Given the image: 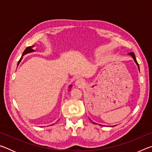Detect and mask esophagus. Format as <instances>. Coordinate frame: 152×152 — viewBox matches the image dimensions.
<instances>
[{
    "instance_id": "obj_1",
    "label": "esophagus",
    "mask_w": 152,
    "mask_h": 152,
    "mask_svg": "<svg viewBox=\"0 0 152 152\" xmlns=\"http://www.w3.org/2000/svg\"><path fill=\"white\" fill-rule=\"evenodd\" d=\"M76 86L78 87H82L84 84V81L82 79H78L75 82Z\"/></svg>"
}]
</instances>
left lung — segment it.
<instances>
[{"mask_svg": "<svg viewBox=\"0 0 152 152\" xmlns=\"http://www.w3.org/2000/svg\"><path fill=\"white\" fill-rule=\"evenodd\" d=\"M128 54H129V55H130V56H132V57L133 58V60H134V61H135V62L136 63V64H137V66H138L139 70H140V66H139V64H138V63H137V60H136L135 56V54H134V53H133V52H130V53H129Z\"/></svg>", "mask_w": 152, "mask_h": 152, "instance_id": "8db88e82", "label": "left lung"}]
</instances>
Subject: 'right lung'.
<instances>
[{"label":"right lung","instance_id":"obj_1","mask_svg":"<svg viewBox=\"0 0 152 152\" xmlns=\"http://www.w3.org/2000/svg\"><path fill=\"white\" fill-rule=\"evenodd\" d=\"M33 47H34V45H33V46H29V47H27L26 49H25V51H23V54H22V57L20 58L19 61H18L17 65H19V63L20 62V61H21L22 58H23V56L25 55V54H27V53H31V52H33V51H34V50H33ZM69 87H70H70H72V85H70V86H69Z\"/></svg>","mask_w":152,"mask_h":152}]
</instances>
